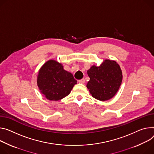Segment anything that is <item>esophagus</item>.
Segmentation results:
<instances>
[{"instance_id":"esophagus-1","label":"esophagus","mask_w":154,"mask_h":154,"mask_svg":"<svg viewBox=\"0 0 154 154\" xmlns=\"http://www.w3.org/2000/svg\"><path fill=\"white\" fill-rule=\"evenodd\" d=\"M85 82V79H82L79 80V82L80 83H84Z\"/></svg>"}]
</instances>
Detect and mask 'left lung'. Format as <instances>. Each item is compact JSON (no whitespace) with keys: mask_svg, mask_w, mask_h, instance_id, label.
I'll use <instances>...</instances> for the list:
<instances>
[{"mask_svg":"<svg viewBox=\"0 0 154 154\" xmlns=\"http://www.w3.org/2000/svg\"><path fill=\"white\" fill-rule=\"evenodd\" d=\"M90 80L87 87L95 99L107 101L118 91L122 81V72L116 61L105 60L100 66H92L87 71Z\"/></svg>","mask_w":154,"mask_h":154,"instance_id":"8db88e82","label":"left lung"}]
</instances>
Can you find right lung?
<instances>
[{
  "instance_id": "right-lung-1",
  "label": "right lung",
  "mask_w": 154,
  "mask_h": 154,
  "mask_svg": "<svg viewBox=\"0 0 154 154\" xmlns=\"http://www.w3.org/2000/svg\"><path fill=\"white\" fill-rule=\"evenodd\" d=\"M37 83L47 100L58 101L69 94L77 81L71 72L65 71L61 63L50 60L40 69Z\"/></svg>"
}]
</instances>
